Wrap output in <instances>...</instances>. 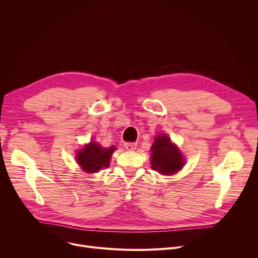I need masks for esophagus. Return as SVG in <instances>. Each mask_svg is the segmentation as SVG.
I'll return each mask as SVG.
<instances>
[{
    "label": "esophagus",
    "instance_id": "esophagus-1",
    "mask_svg": "<svg viewBox=\"0 0 258 258\" xmlns=\"http://www.w3.org/2000/svg\"><path fill=\"white\" fill-rule=\"evenodd\" d=\"M124 147L126 148L127 151L133 152V151H135L137 148V144L136 143H133V142H126V143H124Z\"/></svg>",
    "mask_w": 258,
    "mask_h": 258
}]
</instances>
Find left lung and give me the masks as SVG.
Returning <instances> with one entry per match:
<instances>
[{
    "label": "left lung",
    "mask_w": 258,
    "mask_h": 258,
    "mask_svg": "<svg viewBox=\"0 0 258 258\" xmlns=\"http://www.w3.org/2000/svg\"><path fill=\"white\" fill-rule=\"evenodd\" d=\"M151 152L152 169L161 174H174L184 166L185 159L183 154L164 134H160L155 138Z\"/></svg>",
    "instance_id": "left-lung-1"
}]
</instances>
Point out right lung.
Listing matches in <instances>:
<instances>
[{
	"label": "right lung",
	"mask_w": 258,
	"mask_h": 258,
	"mask_svg": "<svg viewBox=\"0 0 258 258\" xmlns=\"http://www.w3.org/2000/svg\"><path fill=\"white\" fill-rule=\"evenodd\" d=\"M115 150L116 146L103 148L99 143L92 141L77 152V164L89 173L98 172L100 169L110 166V160Z\"/></svg>",
	"instance_id": "add662e5"
}]
</instances>
